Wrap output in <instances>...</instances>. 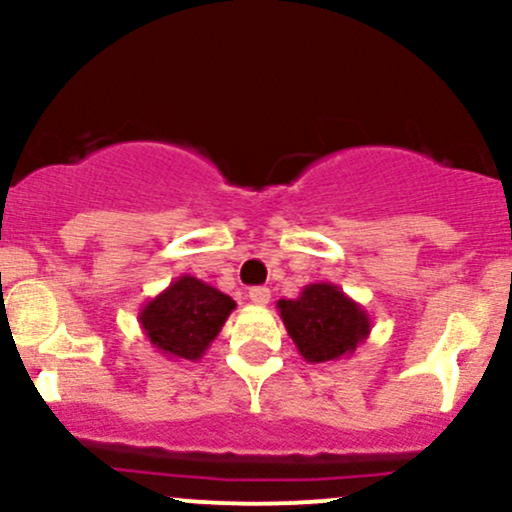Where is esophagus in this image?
<instances>
[{
	"instance_id": "esophagus-1",
	"label": "esophagus",
	"mask_w": 512,
	"mask_h": 512,
	"mask_svg": "<svg viewBox=\"0 0 512 512\" xmlns=\"http://www.w3.org/2000/svg\"><path fill=\"white\" fill-rule=\"evenodd\" d=\"M247 299H250L255 306H265L272 299V291L267 289V286H252L250 291H247Z\"/></svg>"
}]
</instances>
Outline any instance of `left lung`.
Here are the masks:
<instances>
[{
	"instance_id": "obj_1",
	"label": "left lung",
	"mask_w": 512,
	"mask_h": 512,
	"mask_svg": "<svg viewBox=\"0 0 512 512\" xmlns=\"http://www.w3.org/2000/svg\"><path fill=\"white\" fill-rule=\"evenodd\" d=\"M277 308L299 355L311 364L355 355L372 333L369 313L338 284H308L296 299H279Z\"/></svg>"
}]
</instances>
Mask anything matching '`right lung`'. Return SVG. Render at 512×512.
Instances as JSON below:
<instances>
[{
  "instance_id": "obj_1",
  "label": "right lung",
  "mask_w": 512,
  "mask_h": 512,
  "mask_svg": "<svg viewBox=\"0 0 512 512\" xmlns=\"http://www.w3.org/2000/svg\"><path fill=\"white\" fill-rule=\"evenodd\" d=\"M233 308L235 301L216 286L182 274L155 299L143 303L138 323L162 357L172 362H199Z\"/></svg>"
}]
</instances>
